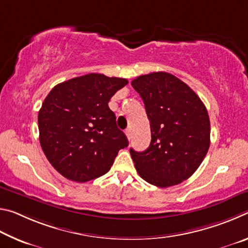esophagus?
I'll return each mask as SVG.
<instances>
[{
    "instance_id": "obj_1",
    "label": "esophagus",
    "mask_w": 248,
    "mask_h": 248,
    "mask_svg": "<svg viewBox=\"0 0 248 248\" xmlns=\"http://www.w3.org/2000/svg\"><path fill=\"white\" fill-rule=\"evenodd\" d=\"M125 136H127L128 140L130 141V139H131V130H130V129H127V130H125Z\"/></svg>"
}]
</instances>
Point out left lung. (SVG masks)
<instances>
[{"label":"left lung","instance_id":"8db88e82","mask_svg":"<svg viewBox=\"0 0 248 248\" xmlns=\"http://www.w3.org/2000/svg\"><path fill=\"white\" fill-rule=\"evenodd\" d=\"M131 85L144 103L152 138L143 152L130 149L138 174L157 187L178 185L195 173L207 155V108L199 96L173 74L141 75Z\"/></svg>","mask_w":248,"mask_h":248}]
</instances>
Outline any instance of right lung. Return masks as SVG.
Masks as SVG:
<instances>
[{
	"instance_id": "1",
	"label": "right lung",
	"mask_w": 248,
	"mask_h": 248,
	"mask_svg": "<svg viewBox=\"0 0 248 248\" xmlns=\"http://www.w3.org/2000/svg\"><path fill=\"white\" fill-rule=\"evenodd\" d=\"M125 78L90 73L58 84L38 114L40 145L65 178L90 182L110 170L119 150L128 146L108 103Z\"/></svg>"
}]
</instances>
